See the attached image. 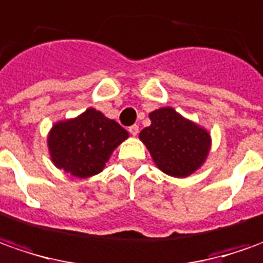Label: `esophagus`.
<instances>
[{
    "instance_id": "esophagus-1",
    "label": "esophagus",
    "mask_w": 263,
    "mask_h": 263,
    "mask_svg": "<svg viewBox=\"0 0 263 263\" xmlns=\"http://www.w3.org/2000/svg\"><path fill=\"white\" fill-rule=\"evenodd\" d=\"M128 132H130V135L132 136H137V133H139V126H137V124L130 126V127H128Z\"/></svg>"
}]
</instances>
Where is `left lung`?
Returning <instances> with one entry per match:
<instances>
[{
	"label": "left lung",
	"instance_id": "obj_1",
	"mask_svg": "<svg viewBox=\"0 0 263 263\" xmlns=\"http://www.w3.org/2000/svg\"><path fill=\"white\" fill-rule=\"evenodd\" d=\"M152 124L140 132L156 166L171 177L191 175L207 159L211 137L200 127L171 107H163L149 114Z\"/></svg>",
	"mask_w": 263,
	"mask_h": 263
}]
</instances>
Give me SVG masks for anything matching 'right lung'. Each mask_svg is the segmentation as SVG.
I'll return each mask as SVG.
<instances>
[{
	"label": "right lung",
	"instance_id": "add662e5",
	"mask_svg": "<svg viewBox=\"0 0 263 263\" xmlns=\"http://www.w3.org/2000/svg\"><path fill=\"white\" fill-rule=\"evenodd\" d=\"M127 137L117 121L88 108L77 119L58 121L49 133L47 146L56 168L77 178H89L103 171L112 151Z\"/></svg>",
	"mask_w": 263,
	"mask_h": 263
}]
</instances>
